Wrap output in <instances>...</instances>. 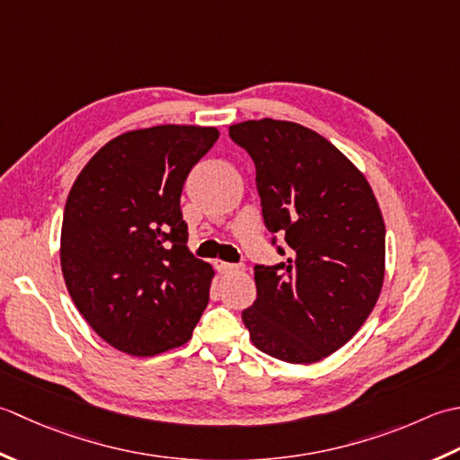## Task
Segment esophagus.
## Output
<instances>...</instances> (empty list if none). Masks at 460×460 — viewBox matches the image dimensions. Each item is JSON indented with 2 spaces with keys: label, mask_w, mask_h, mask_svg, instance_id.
<instances>
[{
  "label": "esophagus",
  "mask_w": 460,
  "mask_h": 460,
  "mask_svg": "<svg viewBox=\"0 0 460 460\" xmlns=\"http://www.w3.org/2000/svg\"><path fill=\"white\" fill-rule=\"evenodd\" d=\"M217 270L220 274H234V271H242V266L238 264H228V261H217Z\"/></svg>",
  "instance_id": "esophagus-1"
}]
</instances>
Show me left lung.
Instances as JSON below:
<instances>
[{
  "label": "left lung",
  "mask_w": 460,
  "mask_h": 460,
  "mask_svg": "<svg viewBox=\"0 0 460 460\" xmlns=\"http://www.w3.org/2000/svg\"><path fill=\"white\" fill-rule=\"evenodd\" d=\"M228 133L254 161L261 217L286 256L254 266L258 296L242 322L271 358L320 361L348 343L377 304L385 276L379 204L349 158L312 128L261 119Z\"/></svg>",
  "instance_id": "1"
}]
</instances>
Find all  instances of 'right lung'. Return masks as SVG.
Returning <instances> with one entry per match:
<instances>
[{
    "label": "right lung",
    "mask_w": 460,
    "mask_h": 460,
    "mask_svg": "<svg viewBox=\"0 0 460 460\" xmlns=\"http://www.w3.org/2000/svg\"><path fill=\"white\" fill-rule=\"evenodd\" d=\"M220 137L214 127L158 125L101 148L67 196L61 270L75 305L102 340L137 358L192 337L214 270L194 258L181 194Z\"/></svg>",
    "instance_id": "right-lung-1"
}]
</instances>
